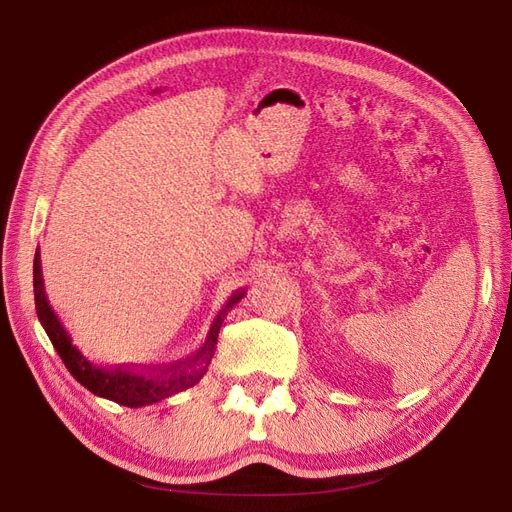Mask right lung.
I'll list each match as a JSON object with an SVG mask.
<instances>
[{"mask_svg":"<svg viewBox=\"0 0 512 512\" xmlns=\"http://www.w3.org/2000/svg\"><path fill=\"white\" fill-rule=\"evenodd\" d=\"M32 277H35V306L37 317L46 330L48 339L52 341L54 350L61 356V361L68 367V372L79 380V383L90 389L94 396H101L107 400H114L118 405L125 407H145L154 405V402L165 400L173 394L198 385L202 376L209 372V365L213 361L217 336L226 319V314L233 310L237 301H242L246 292H235V295L226 301V306L217 312V317L211 323V330L206 334V341L198 352L189 356L187 361L173 363L167 367H105L94 363L92 358L85 356L79 347L74 345L72 336L65 330L61 319L54 314L52 306L46 297V288H43L41 277V255L39 250L35 253V266H32Z\"/></svg>","mask_w":512,"mask_h":512,"instance_id":"obj_1","label":"right lung"}]
</instances>
